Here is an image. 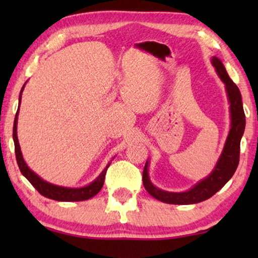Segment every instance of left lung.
Instances as JSON below:
<instances>
[{
	"label": "left lung",
	"instance_id": "obj_1",
	"mask_svg": "<svg viewBox=\"0 0 258 258\" xmlns=\"http://www.w3.org/2000/svg\"><path fill=\"white\" fill-rule=\"evenodd\" d=\"M211 63L215 67L217 75L225 84V90H227L228 100L230 103L231 125L223 151H222L213 172L194 185L188 191L183 192H170L156 188L149 178V174H148L149 162L147 161L143 169V185L151 196L161 202L169 204H195L206 201L223 188L225 183L232 177L237 169L239 162V144H241V139L245 129V115L243 110L241 91L229 77L220 58L214 56Z\"/></svg>",
	"mask_w": 258,
	"mask_h": 258
}]
</instances>
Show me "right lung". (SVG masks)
I'll use <instances>...</instances> for the list:
<instances>
[{"instance_id": "add662e5", "label": "right lung", "mask_w": 258, "mask_h": 258, "mask_svg": "<svg viewBox=\"0 0 258 258\" xmlns=\"http://www.w3.org/2000/svg\"><path fill=\"white\" fill-rule=\"evenodd\" d=\"M26 86V83H24ZM24 86L22 87L20 93V102L21 96H22V91L24 89ZM17 115H19V109H17L15 119H14V128H13V139L14 144H15V155H16V161L19 164V168L22 175L29 181L35 189L37 190L41 195L50 200L55 201H61V202H77V201H86L89 200L91 197H94L98 191L102 189L104 183L105 174L109 168L110 163H108L107 167L103 169V171L101 172L100 176L95 179L94 182H91L89 185L82 186V188H67V186H59L51 184L47 181H43L40 176H37L33 170H30L26 162L23 160L22 153H21V148L19 140H17Z\"/></svg>"}]
</instances>
